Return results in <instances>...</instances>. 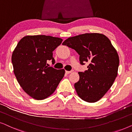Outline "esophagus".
I'll use <instances>...</instances> for the list:
<instances>
[{
    "instance_id": "obj_1",
    "label": "esophagus",
    "mask_w": 132,
    "mask_h": 132,
    "mask_svg": "<svg viewBox=\"0 0 132 132\" xmlns=\"http://www.w3.org/2000/svg\"><path fill=\"white\" fill-rule=\"evenodd\" d=\"M72 71H65V73L67 74H70V73H71Z\"/></svg>"
}]
</instances>
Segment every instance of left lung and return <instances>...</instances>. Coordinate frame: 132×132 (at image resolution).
Returning a JSON list of instances; mask_svg holds the SVG:
<instances>
[{"label":"left lung","instance_id":"1","mask_svg":"<svg viewBox=\"0 0 132 132\" xmlns=\"http://www.w3.org/2000/svg\"><path fill=\"white\" fill-rule=\"evenodd\" d=\"M62 45L75 50L81 65L88 62V70L79 72V80L75 84L83 100L94 103L104 96L118 75L119 57L111 41L103 34L87 33L70 37Z\"/></svg>","mask_w":132,"mask_h":132}]
</instances>
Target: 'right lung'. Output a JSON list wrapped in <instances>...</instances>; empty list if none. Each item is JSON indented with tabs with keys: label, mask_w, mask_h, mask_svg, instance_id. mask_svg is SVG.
Instances as JSON below:
<instances>
[{
	"label": "right lung",
	"mask_w": 132,
	"mask_h": 132,
	"mask_svg": "<svg viewBox=\"0 0 132 132\" xmlns=\"http://www.w3.org/2000/svg\"><path fill=\"white\" fill-rule=\"evenodd\" d=\"M59 38L43 35H28L18 43L12 55L14 73L26 93L43 100L52 95L65 75L64 69L48 67L55 64L53 51L62 43Z\"/></svg>",
	"instance_id": "right-lung-1"
}]
</instances>
